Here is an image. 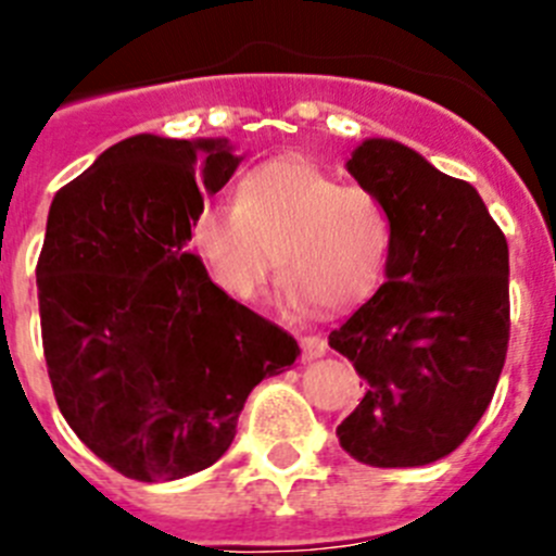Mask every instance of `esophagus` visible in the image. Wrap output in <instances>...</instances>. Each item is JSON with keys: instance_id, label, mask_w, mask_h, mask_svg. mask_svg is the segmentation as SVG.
Returning a JSON list of instances; mask_svg holds the SVG:
<instances>
[{"instance_id": "1", "label": "esophagus", "mask_w": 556, "mask_h": 556, "mask_svg": "<svg viewBox=\"0 0 556 556\" xmlns=\"http://www.w3.org/2000/svg\"><path fill=\"white\" fill-rule=\"evenodd\" d=\"M326 349H329V345H326L324 337H318V334L302 337V356L307 362L309 359H318V356H324Z\"/></svg>"}]
</instances>
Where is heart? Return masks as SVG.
I'll return each mask as SVG.
<instances>
[{
	"label": "heart",
	"mask_w": 556,
	"mask_h": 556,
	"mask_svg": "<svg viewBox=\"0 0 556 556\" xmlns=\"http://www.w3.org/2000/svg\"><path fill=\"white\" fill-rule=\"evenodd\" d=\"M189 241L236 302L261 299L279 266L290 307L345 309L383 279L392 225L372 191L309 161L274 159L243 175L238 200L202 202Z\"/></svg>",
	"instance_id": "1"
}]
</instances>
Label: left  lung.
<instances>
[{
	"label": "left lung",
	"instance_id": "1",
	"mask_svg": "<svg viewBox=\"0 0 556 556\" xmlns=\"http://www.w3.org/2000/svg\"><path fill=\"white\" fill-rule=\"evenodd\" d=\"M349 173L381 200L392 247L387 282L329 334L367 387L337 439L378 469L433 464L466 442L505 367V232L475 186L401 142L365 139Z\"/></svg>",
	"mask_w": 556,
	"mask_h": 556
}]
</instances>
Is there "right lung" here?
<instances>
[{
  "instance_id": "1",
  "label": "right lung",
  "mask_w": 556,
  "mask_h": 556,
  "mask_svg": "<svg viewBox=\"0 0 556 556\" xmlns=\"http://www.w3.org/2000/svg\"><path fill=\"white\" fill-rule=\"evenodd\" d=\"M238 161L225 139L142 134L51 202L35 268L51 389L81 442L131 480L214 466L249 392L302 356L186 252L202 194Z\"/></svg>"
}]
</instances>
